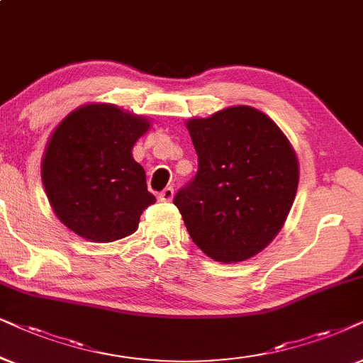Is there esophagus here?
Returning <instances> with one entry per match:
<instances>
[{
    "label": "esophagus",
    "instance_id": "obj_1",
    "mask_svg": "<svg viewBox=\"0 0 363 363\" xmlns=\"http://www.w3.org/2000/svg\"><path fill=\"white\" fill-rule=\"evenodd\" d=\"M159 197V201H162V202H169V201H172V197H174V189L172 187H166V189H164L161 194L157 196Z\"/></svg>",
    "mask_w": 363,
    "mask_h": 363
}]
</instances>
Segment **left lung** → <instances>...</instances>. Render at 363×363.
<instances>
[{"label":"left lung","instance_id":"left-lung-1","mask_svg":"<svg viewBox=\"0 0 363 363\" xmlns=\"http://www.w3.org/2000/svg\"><path fill=\"white\" fill-rule=\"evenodd\" d=\"M186 125L199 169L174 204L192 242L217 262L254 257L282 229L296 199V151L279 125L250 106Z\"/></svg>","mask_w":363,"mask_h":363}]
</instances>
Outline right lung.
Listing matches in <instances>:
<instances>
[{"label":"right lung","mask_w":363,"mask_h":363,"mask_svg":"<svg viewBox=\"0 0 363 363\" xmlns=\"http://www.w3.org/2000/svg\"><path fill=\"white\" fill-rule=\"evenodd\" d=\"M143 116L114 104H86L51 134L41 162L50 204L62 224L93 242L131 235L156 202L133 146L149 129Z\"/></svg>","instance_id":"obj_1"}]
</instances>
